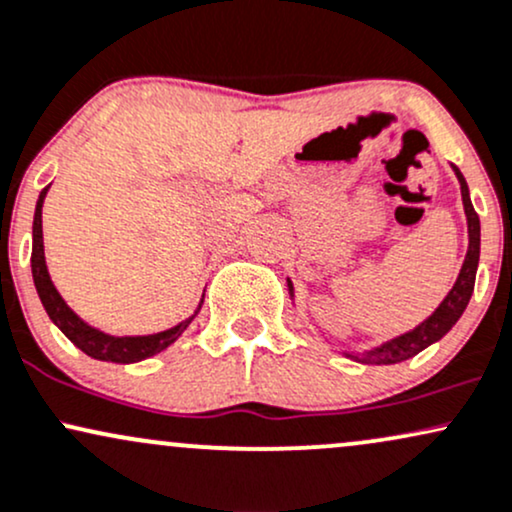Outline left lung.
I'll list each match as a JSON object with an SVG mask.
<instances>
[{
	"instance_id": "obj_1",
	"label": "left lung",
	"mask_w": 512,
	"mask_h": 512,
	"mask_svg": "<svg viewBox=\"0 0 512 512\" xmlns=\"http://www.w3.org/2000/svg\"><path fill=\"white\" fill-rule=\"evenodd\" d=\"M455 177L460 182V194H462V206H465L467 215V237H470V246H467L465 263H462L458 280H455L453 290L446 294L438 309L431 314L426 321L419 323L414 330H407L405 335H398V338L383 342V345L371 347L366 352H342L345 357L354 359L359 364H398L405 362V359L414 357L429 345H434L448 333L450 328L458 323L462 311L470 304V297L474 292V278H477V266H479V244H482V227H479V215L474 213L472 198H470V186H467L465 177L458 167L453 165ZM287 287H290V297L294 299V287L292 280L287 278Z\"/></svg>"
}]
</instances>
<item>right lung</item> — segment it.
Wrapping results in <instances>:
<instances>
[{"label": "right lung", "instance_id": "right-lung-1", "mask_svg": "<svg viewBox=\"0 0 512 512\" xmlns=\"http://www.w3.org/2000/svg\"><path fill=\"white\" fill-rule=\"evenodd\" d=\"M47 191L50 186L40 191L38 203H35V215H33V254H30V268H33V282L35 290H38V297L42 306H45L50 321L57 326L62 333L69 338L81 352H86L88 357L100 359V362H112V364H136L143 362V359L153 357L162 350L172 345L179 335L189 328V323L194 321L198 311H201V304L189 318H184L177 326L160 330V333L153 335H110L105 330L93 328L90 323L83 321L81 316L71 309L69 304L64 302L62 294L57 292L54 282L50 278V270H47L45 263V244H42V203H45Z\"/></svg>", "mask_w": 512, "mask_h": 512}]
</instances>
